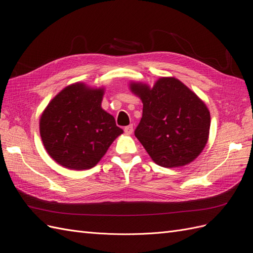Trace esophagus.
<instances>
[{
	"mask_svg": "<svg viewBox=\"0 0 253 253\" xmlns=\"http://www.w3.org/2000/svg\"><path fill=\"white\" fill-rule=\"evenodd\" d=\"M133 131H134L133 125H129V126H127L125 127V133L127 134V135H131V134L133 133Z\"/></svg>",
	"mask_w": 253,
	"mask_h": 253,
	"instance_id": "esophagus-1",
	"label": "esophagus"
}]
</instances>
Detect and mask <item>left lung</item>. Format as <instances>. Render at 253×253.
Masks as SVG:
<instances>
[{"instance_id":"8db88e82","label":"left lung","mask_w":253,"mask_h":253,"mask_svg":"<svg viewBox=\"0 0 253 253\" xmlns=\"http://www.w3.org/2000/svg\"><path fill=\"white\" fill-rule=\"evenodd\" d=\"M143 104L135 136L153 162L164 168L190 164L208 141L210 112L201 98L174 77L159 78L152 87L131 82Z\"/></svg>"}]
</instances>
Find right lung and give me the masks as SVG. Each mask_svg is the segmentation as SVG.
I'll return each mask as SVG.
<instances>
[{"mask_svg":"<svg viewBox=\"0 0 253 253\" xmlns=\"http://www.w3.org/2000/svg\"><path fill=\"white\" fill-rule=\"evenodd\" d=\"M103 94V87L74 83L61 90L42 113L44 148L59 165L71 170L90 169L124 133L101 108Z\"/></svg>","mask_w":253,"mask_h":253,"instance_id":"1","label":"right lung"}]
</instances>
